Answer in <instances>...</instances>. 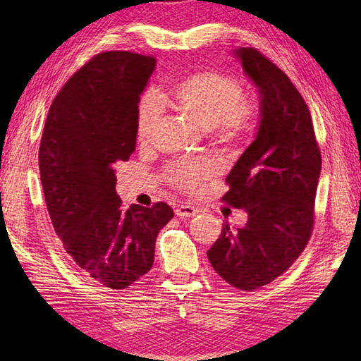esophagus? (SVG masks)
<instances>
[{
  "mask_svg": "<svg viewBox=\"0 0 361 361\" xmlns=\"http://www.w3.org/2000/svg\"><path fill=\"white\" fill-rule=\"evenodd\" d=\"M175 214L180 219H188V217L197 216L198 209L194 208V206H190V204H178V206H176V209H175Z\"/></svg>",
  "mask_w": 361,
  "mask_h": 361,
  "instance_id": "esophagus-1",
  "label": "esophagus"
}]
</instances>
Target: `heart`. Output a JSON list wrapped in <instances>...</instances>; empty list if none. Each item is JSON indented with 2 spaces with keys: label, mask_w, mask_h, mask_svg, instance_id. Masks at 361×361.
Segmentation results:
<instances>
[{
  "label": "heart",
  "mask_w": 361,
  "mask_h": 361,
  "mask_svg": "<svg viewBox=\"0 0 361 361\" xmlns=\"http://www.w3.org/2000/svg\"><path fill=\"white\" fill-rule=\"evenodd\" d=\"M176 109L203 130H216L221 142H231L250 128L255 118V105L242 97L239 82L220 73H198L189 75L173 88ZM161 114L157 94L141 97L136 111L137 140L147 141ZM214 166L202 158L186 159L169 169L167 178L181 189H192L209 178Z\"/></svg>",
  "instance_id": "b5f03b06"
}]
</instances>
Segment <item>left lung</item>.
<instances>
[{"label":"left lung","mask_w":361,"mask_h":361,"mask_svg":"<svg viewBox=\"0 0 361 361\" xmlns=\"http://www.w3.org/2000/svg\"><path fill=\"white\" fill-rule=\"evenodd\" d=\"M259 94L255 140L235 161L224 200L248 214L221 228L208 259L235 288L270 283L295 262L313 229L321 153L310 111L287 74L255 48L233 49Z\"/></svg>","instance_id":"obj_1"}]
</instances>
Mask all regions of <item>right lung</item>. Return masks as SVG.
Instances as JSON below:
<instances>
[{
  "mask_svg": "<svg viewBox=\"0 0 361 361\" xmlns=\"http://www.w3.org/2000/svg\"><path fill=\"white\" fill-rule=\"evenodd\" d=\"M157 68L127 51L97 54L54 99L38 166L54 229L88 278L122 290L147 273L169 204L122 209L116 164L136 147V111Z\"/></svg>",
  "mask_w": 361,
  "mask_h": 361,
  "instance_id": "add662e5",
  "label": "right lung"
}]
</instances>
